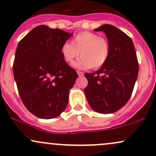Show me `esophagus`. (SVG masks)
I'll return each instance as SVG.
<instances>
[{"label": "esophagus", "mask_w": 156, "mask_h": 156, "mask_svg": "<svg viewBox=\"0 0 156 156\" xmlns=\"http://www.w3.org/2000/svg\"><path fill=\"white\" fill-rule=\"evenodd\" d=\"M77 73H78V76H83V72L77 71Z\"/></svg>", "instance_id": "34e87169"}]
</instances>
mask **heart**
Masks as SVG:
<instances>
[{"label":"heart","instance_id":"1","mask_svg":"<svg viewBox=\"0 0 156 156\" xmlns=\"http://www.w3.org/2000/svg\"><path fill=\"white\" fill-rule=\"evenodd\" d=\"M75 66L79 69H98L104 66L110 55V45L107 38L91 32L77 34L72 43L66 42L61 47L64 61L72 64L79 56Z\"/></svg>","mask_w":156,"mask_h":156}]
</instances>
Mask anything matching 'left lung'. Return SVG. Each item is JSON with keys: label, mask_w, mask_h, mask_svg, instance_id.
Returning a JSON list of instances; mask_svg holds the SVG:
<instances>
[{"label": "left lung", "mask_w": 156, "mask_h": 156, "mask_svg": "<svg viewBox=\"0 0 156 156\" xmlns=\"http://www.w3.org/2000/svg\"><path fill=\"white\" fill-rule=\"evenodd\" d=\"M102 31L110 45V55L104 66L92 73H85L88 84L87 100L95 112L109 114L127 103L138 73V62L131 38L117 27L104 24L94 30Z\"/></svg>", "instance_id": "obj_1"}]
</instances>
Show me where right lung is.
Masks as SVG:
<instances>
[{
	"label": "right lung",
	"instance_id": "right-lung-1",
	"mask_svg": "<svg viewBox=\"0 0 156 156\" xmlns=\"http://www.w3.org/2000/svg\"><path fill=\"white\" fill-rule=\"evenodd\" d=\"M72 35L40 25L18 43L14 78L22 102L37 118H55L67 106L69 90L78 74L64 61L61 47Z\"/></svg>",
	"mask_w": 156,
	"mask_h": 156
}]
</instances>
